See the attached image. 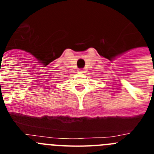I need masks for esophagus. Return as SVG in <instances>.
I'll return each instance as SVG.
<instances>
[{
  "label": "esophagus",
  "instance_id": "obj_1",
  "mask_svg": "<svg viewBox=\"0 0 154 154\" xmlns=\"http://www.w3.org/2000/svg\"><path fill=\"white\" fill-rule=\"evenodd\" d=\"M85 71H84L83 69H80L79 70V72H81V73H83Z\"/></svg>",
  "mask_w": 154,
  "mask_h": 154
}]
</instances>
